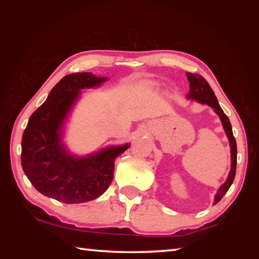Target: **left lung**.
<instances>
[{
    "label": "left lung",
    "instance_id": "left-lung-1",
    "mask_svg": "<svg viewBox=\"0 0 259 259\" xmlns=\"http://www.w3.org/2000/svg\"><path fill=\"white\" fill-rule=\"evenodd\" d=\"M186 76L188 78V82H190V94L187 95V98L198 100V102L202 104H207L210 107L214 109L219 117H221L223 126H224L225 133L229 137L230 144H231V153H232V168L229 175V178L227 181L223 184V185L219 187L216 196H214V203L219 202L222 200L223 196L226 194V192L229 191L231 187L232 183L234 181L235 172H236V154H238V151H236V142L233 136V131H232V125L229 120V117L226 116V114L223 112L222 107L219 106L218 100L214 96V93L211 89V87L209 85V83L204 80L203 76H201L200 74H192V73H186Z\"/></svg>",
    "mask_w": 259,
    "mask_h": 259
}]
</instances>
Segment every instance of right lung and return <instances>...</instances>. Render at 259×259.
<instances>
[{"instance_id":"add662e5","label":"right lung","mask_w":259,"mask_h":259,"mask_svg":"<svg viewBox=\"0 0 259 259\" xmlns=\"http://www.w3.org/2000/svg\"><path fill=\"white\" fill-rule=\"evenodd\" d=\"M105 80L91 73L68 74L30 115L21 139V166L43 195L64 203H82L97 199L111 185L114 161L130 145L109 147L77 159L60 143V126L80 90L99 85Z\"/></svg>"}]
</instances>
